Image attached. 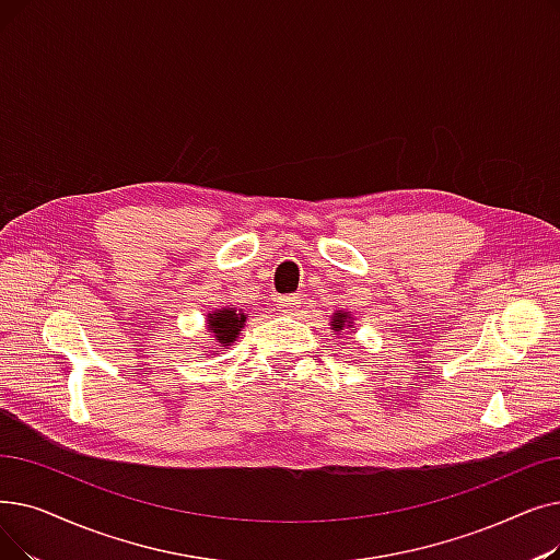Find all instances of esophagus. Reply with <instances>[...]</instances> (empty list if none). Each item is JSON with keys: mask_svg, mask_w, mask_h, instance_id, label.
Wrapping results in <instances>:
<instances>
[{"mask_svg": "<svg viewBox=\"0 0 560 560\" xmlns=\"http://www.w3.org/2000/svg\"><path fill=\"white\" fill-rule=\"evenodd\" d=\"M298 306H300V300H298L295 295L279 298V304H277V308H279L281 313H295V311H298Z\"/></svg>", "mask_w": 560, "mask_h": 560, "instance_id": "1", "label": "esophagus"}]
</instances>
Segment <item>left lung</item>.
<instances>
[{
	"instance_id": "left-lung-1",
	"label": "left lung",
	"mask_w": 560,
	"mask_h": 560,
	"mask_svg": "<svg viewBox=\"0 0 560 560\" xmlns=\"http://www.w3.org/2000/svg\"><path fill=\"white\" fill-rule=\"evenodd\" d=\"M343 325H348V313H336L334 315V325H331L334 331H340V329H343Z\"/></svg>"
}]
</instances>
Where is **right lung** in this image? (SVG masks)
Returning a JSON list of instances; mask_svg holds the SVG:
<instances>
[{"label": "right lung", "mask_w": 560, "mask_h": 560, "mask_svg": "<svg viewBox=\"0 0 560 560\" xmlns=\"http://www.w3.org/2000/svg\"><path fill=\"white\" fill-rule=\"evenodd\" d=\"M247 315L242 311L235 308H222V311H214L208 315V327L214 334V340H220L222 346L233 343L237 338V334L245 327Z\"/></svg>", "instance_id": "obj_1"}]
</instances>
